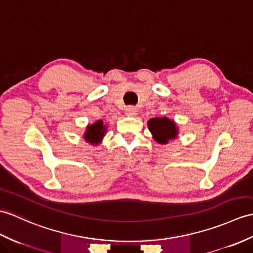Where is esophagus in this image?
I'll list each match as a JSON object with an SVG mask.
<instances>
[{
  "label": "esophagus",
  "mask_w": 253,
  "mask_h": 253,
  "mask_svg": "<svg viewBox=\"0 0 253 253\" xmlns=\"http://www.w3.org/2000/svg\"><path fill=\"white\" fill-rule=\"evenodd\" d=\"M125 112H126V115H128V116H136L137 115V109L133 108V107H128Z\"/></svg>",
  "instance_id": "1"
}]
</instances>
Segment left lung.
<instances>
[{
  "label": "left lung",
  "mask_w": 253,
  "mask_h": 253,
  "mask_svg": "<svg viewBox=\"0 0 253 253\" xmlns=\"http://www.w3.org/2000/svg\"><path fill=\"white\" fill-rule=\"evenodd\" d=\"M148 127L152 137L160 144H167L168 141L175 139L179 134L177 123L166 116L149 120Z\"/></svg>",
  "instance_id": "left-lung-1"
}]
</instances>
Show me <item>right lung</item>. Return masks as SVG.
Instances as JSON below:
<instances>
[{
    "label": "right lung",
    "mask_w": 253,
    "mask_h": 253,
    "mask_svg": "<svg viewBox=\"0 0 253 253\" xmlns=\"http://www.w3.org/2000/svg\"><path fill=\"white\" fill-rule=\"evenodd\" d=\"M107 128L108 126L104 124L102 120H98L93 124L87 125L83 138L89 144L98 145L101 143L103 137L107 133Z\"/></svg>",
    "instance_id": "right-lung-1"
}]
</instances>
